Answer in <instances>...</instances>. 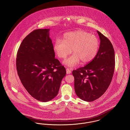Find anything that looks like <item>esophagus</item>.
<instances>
[{"label": "esophagus", "mask_w": 130, "mask_h": 130, "mask_svg": "<svg viewBox=\"0 0 130 130\" xmlns=\"http://www.w3.org/2000/svg\"><path fill=\"white\" fill-rule=\"evenodd\" d=\"M66 73L67 74H70L71 73V70L69 68L66 69Z\"/></svg>", "instance_id": "34e87169"}]
</instances>
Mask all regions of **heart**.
<instances>
[{
	"instance_id": "heart-1",
	"label": "heart",
	"mask_w": 130,
	"mask_h": 130,
	"mask_svg": "<svg viewBox=\"0 0 130 130\" xmlns=\"http://www.w3.org/2000/svg\"><path fill=\"white\" fill-rule=\"evenodd\" d=\"M99 49V41L95 35L84 30H77L65 34L63 40H55L54 50L58 57L64 59L72 53L73 54L65 59L63 64L70 68L77 65L80 61L87 64L97 56Z\"/></svg>"
}]
</instances>
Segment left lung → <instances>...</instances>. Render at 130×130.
I'll return each mask as SVG.
<instances>
[{
	"label": "left lung",
	"mask_w": 130,
	"mask_h": 130,
	"mask_svg": "<svg viewBox=\"0 0 130 130\" xmlns=\"http://www.w3.org/2000/svg\"><path fill=\"white\" fill-rule=\"evenodd\" d=\"M100 45L96 57L83 67L73 70L76 95L85 101L98 99L111 82L115 68V51L110 41L97 31Z\"/></svg>",
	"instance_id": "obj_1"
}]
</instances>
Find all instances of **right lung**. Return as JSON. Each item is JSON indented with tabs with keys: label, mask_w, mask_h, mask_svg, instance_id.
Masks as SVG:
<instances>
[{
	"label": "right lung",
	"mask_w": 130,
	"mask_h": 130,
	"mask_svg": "<svg viewBox=\"0 0 130 130\" xmlns=\"http://www.w3.org/2000/svg\"><path fill=\"white\" fill-rule=\"evenodd\" d=\"M50 29H38L24 39L17 54L16 67L22 84L32 97L46 102L55 97L65 67L55 58Z\"/></svg>",
	"instance_id": "1"
}]
</instances>
